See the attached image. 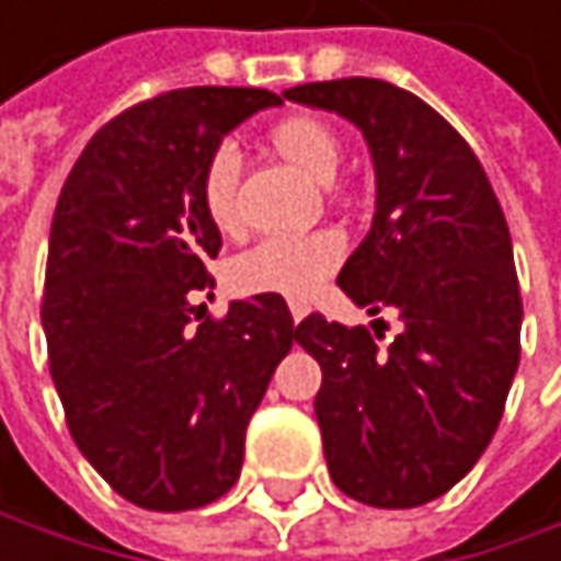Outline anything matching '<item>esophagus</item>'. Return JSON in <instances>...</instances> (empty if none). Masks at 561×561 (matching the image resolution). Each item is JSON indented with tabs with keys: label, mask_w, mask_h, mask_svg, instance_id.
Wrapping results in <instances>:
<instances>
[{
	"label": "esophagus",
	"mask_w": 561,
	"mask_h": 561,
	"mask_svg": "<svg viewBox=\"0 0 561 561\" xmlns=\"http://www.w3.org/2000/svg\"><path fill=\"white\" fill-rule=\"evenodd\" d=\"M306 312H309V309H306V306H293V322H296V325H299V322H302V319H306Z\"/></svg>",
	"instance_id": "obj_1"
}]
</instances>
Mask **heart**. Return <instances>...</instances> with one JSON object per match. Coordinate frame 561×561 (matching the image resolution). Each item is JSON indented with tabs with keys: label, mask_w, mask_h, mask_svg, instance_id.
Listing matches in <instances>:
<instances>
[{
	"label": "heart",
	"mask_w": 561,
	"mask_h": 561,
	"mask_svg": "<svg viewBox=\"0 0 561 561\" xmlns=\"http://www.w3.org/2000/svg\"><path fill=\"white\" fill-rule=\"evenodd\" d=\"M272 149L293 162L312 182H332L342 165V139L319 115H286L268 129ZM239 149L232 142H219L198 175V195L203 209L216 229L232 232L239 226ZM345 255V242L339 232H306V236H272L245 249L229 278L242 296H283L289 302H306L316 289L339 268Z\"/></svg>",
	"instance_id": "heart-1"
}]
</instances>
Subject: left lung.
<instances>
[{"mask_svg":"<svg viewBox=\"0 0 561 561\" xmlns=\"http://www.w3.org/2000/svg\"><path fill=\"white\" fill-rule=\"evenodd\" d=\"M286 99L363 129L376 216L339 289L369 316L402 319L386 348L366 325L319 312L296 325L322 366L316 419L329 476L376 508L425 505L479 462L518 369L523 296L502 206L469 142L392 82H309Z\"/></svg>","mask_w":561,"mask_h":561,"instance_id":"1","label":"left lung"}]
</instances>
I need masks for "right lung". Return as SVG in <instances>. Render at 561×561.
<instances>
[{
    "label": "right lung",
    "instance_id": "1",
    "mask_svg": "<svg viewBox=\"0 0 561 561\" xmlns=\"http://www.w3.org/2000/svg\"><path fill=\"white\" fill-rule=\"evenodd\" d=\"M268 105L283 99L232 85L146 99L89 139L59 192L49 373L79 453L139 508L185 512L236 485L249 419L296 339L283 296L239 299L222 319L192 306L222 249L203 162Z\"/></svg>",
    "mask_w": 561,
    "mask_h": 561
}]
</instances>
